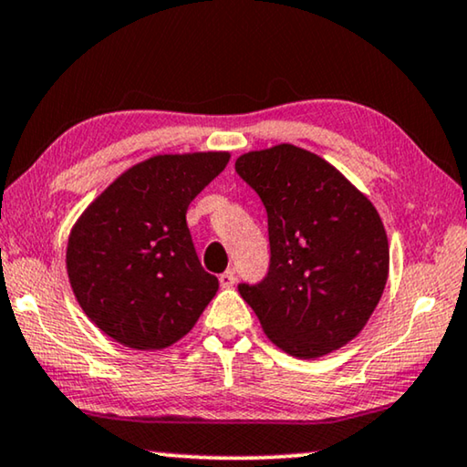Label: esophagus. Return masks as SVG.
I'll return each mask as SVG.
<instances>
[{"mask_svg": "<svg viewBox=\"0 0 467 467\" xmlns=\"http://www.w3.org/2000/svg\"><path fill=\"white\" fill-rule=\"evenodd\" d=\"M219 282H221L223 288H232L235 284V274L232 272V269H227V272H223L219 275Z\"/></svg>", "mask_w": 467, "mask_h": 467, "instance_id": "1", "label": "esophagus"}]
</instances>
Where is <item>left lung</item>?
Segmentation results:
<instances>
[{
	"label": "left lung",
	"instance_id": "obj_1",
	"mask_svg": "<svg viewBox=\"0 0 467 467\" xmlns=\"http://www.w3.org/2000/svg\"><path fill=\"white\" fill-rule=\"evenodd\" d=\"M235 171L267 211L272 263L238 290L282 351L312 360L367 327L389 274L383 221L333 164L280 143L242 153Z\"/></svg>",
	"mask_w": 467,
	"mask_h": 467
}]
</instances>
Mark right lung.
Instances as JSON below:
<instances>
[{"label":"right lung","instance_id":"obj_1","mask_svg":"<svg viewBox=\"0 0 467 467\" xmlns=\"http://www.w3.org/2000/svg\"><path fill=\"white\" fill-rule=\"evenodd\" d=\"M229 151L161 153L134 164L73 223L67 275L90 322L121 346L164 349L219 290L202 269L187 208L225 171Z\"/></svg>","mask_w":467,"mask_h":467}]
</instances>
